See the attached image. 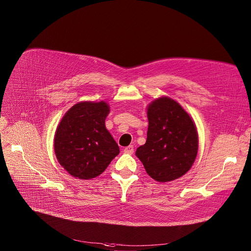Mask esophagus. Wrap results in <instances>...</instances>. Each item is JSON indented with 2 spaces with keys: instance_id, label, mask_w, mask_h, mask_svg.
I'll return each mask as SVG.
<instances>
[{
  "instance_id": "1",
  "label": "esophagus",
  "mask_w": 251,
  "mask_h": 251,
  "mask_svg": "<svg viewBox=\"0 0 251 251\" xmlns=\"http://www.w3.org/2000/svg\"><path fill=\"white\" fill-rule=\"evenodd\" d=\"M124 152L128 153V154H132L133 152H134V147H133V145H129V146L125 147L124 148Z\"/></svg>"
}]
</instances>
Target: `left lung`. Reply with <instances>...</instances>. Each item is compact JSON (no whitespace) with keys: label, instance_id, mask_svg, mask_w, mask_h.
Wrapping results in <instances>:
<instances>
[{"label":"left lung","instance_id":"8db88e82","mask_svg":"<svg viewBox=\"0 0 251 251\" xmlns=\"http://www.w3.org/2000/svg\"><path fill=\"white\" fill-rule=\"evenodd\" d=\"M145 144L136 149L148 176L166 182L186 175L198 154L199 136L189 113L170 97L155 99L147 107Z\"/></svg>","mask_w":251,"mask_h":251}]
</instances>
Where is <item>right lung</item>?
<instances>
[{"label": "right lung", "instance_id": "add662e5", "mask_svg": "<svg viewBox=\"0 0 251 251\" xmlns=\"http://www.w3.org/2000/svg\"><path fill=\"white\" fill-rule=\"evenodd\" d=\"M109 113L105 101H85L74 105L62 117L54 135V152L71 176L94 178L119 154V146L105 125Z\"/></svg>", "mask_w": 251, "mask_h": 251}]
</instances>
